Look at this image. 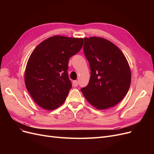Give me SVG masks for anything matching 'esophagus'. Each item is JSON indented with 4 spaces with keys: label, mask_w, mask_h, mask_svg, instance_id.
I'll return each mask as SVG.
<instances>
[{
    "label": "esophagus",
    "mask_w": 154,
    "mask_h": 154,
    "mask_svg": "<svg viewBox=\"0 0 154 154\" xmlns=\"http://www.w3.org/2000/svg\"><path fill=\"white\" fill-rule=\"evenodd\" d=\"M72 85L74 87H77L78 85V80H74L72 82Z\"/></svg>",
    "instance_id": "obj_1"
}]
</instances>
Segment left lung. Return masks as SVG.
Listing matches in <instances>:
<instances>
[{
    "label": "left lung",
    "mask_w": 154,
    "mask_h": 154,
    "mask_svg": "<svg viewBox=\"0 0 154 154\" xmlns=\"http://www.w3.org/2000/svg\"><path fill=\"white\" fill-rule=\"evenodd\" d=\"M83 51L91 71L88 84L81 89L83 96L98 110L117 105L127 94L131 83L125 56L114 44L98 36L84 38Z\"/></svg>",
    "instance_id": "obj_1"
}]
</instances>
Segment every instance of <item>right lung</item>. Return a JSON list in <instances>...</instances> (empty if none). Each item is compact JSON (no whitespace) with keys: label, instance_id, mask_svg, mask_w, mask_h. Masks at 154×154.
<instances>
[{"label":"right lung","instance_id":"1","mask_svg":"<svg viewBox=\"0 0 154 154\" xmlns=\"http://www.w3.org/2000/svg\"><path fill=\"white\" fill-rule=\"evenodd\" d=\"M83 38L55 35L42 41L27 61L24 80L35 103L53 110L66 101L72 87L67 69L69 59L78 53Z\"/></svg>","mask_w":154,"mask_h":154}]
</instances>
